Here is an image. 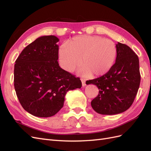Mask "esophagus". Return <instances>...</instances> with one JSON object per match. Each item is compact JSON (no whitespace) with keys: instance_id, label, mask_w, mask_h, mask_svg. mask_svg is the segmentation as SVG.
<instances>
[{"instance_id":"1","label":"esophagus","mask_w":151,"mask_h":151,"mask_svg":"<svg viewBox=\"0 0 151 151\" xmlns=\"http://www.w3.org/2000/svg\"><path fill=\"white\" fill-rule=\"evenodd\" d=\"M81 82H82V86H83V87L85 86L86 85V81L84 79H81Z\"/></svg>"}]
</instances>
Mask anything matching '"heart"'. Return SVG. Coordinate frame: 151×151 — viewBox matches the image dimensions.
Wrapping results in <instances>:
<instances>
[{
  "label": "heart",
  "instance_id": "obj_1",
  "mask_svg": "<svg viewBox=\"0 0 151 151\" xmlns=\"http://www.w3.org/2000/svg\"><path fill=\"white\" fill-rule=\"evenodd\" d=\"M117 50L111 40L99 36H77L63 44L58 50L59 60L64 69L73 72L82 66L79 74L83 77H98L106 74L116 60Z\"/></svg>",
  "mask_w": 151,
  "mask_h": 151
}]
</instances>
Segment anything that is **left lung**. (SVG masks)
I'll use <instances>...</instances> for the list:
<instances>
[{"label": "left lung", "instance_id": "1", "mask_svg": "<svg viewBox=\"0 0 151 151\" xmlns=\"http://www.w3.org/2000/svg\"><path fill=\"white\" fill-rule=\"evenodd\" d=\"M115 63L106 74L89 80L99 89L91 106L101 115H116L125 111L133 103L139 88L140 74L138 56L129 46L118 42Z\"/></svg>", "mask_w": 151, "mask_h": 151}]
</instances>
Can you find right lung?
<instances>
[{
    "instance_id": "1",
    "label": "right lung",
    "mask_w": 151,
    "mask_h": 151,
    "mask_svg": "<svg viewBox=\"0 0 151 151\" xmlns=\"http://www.w3.org/2000/svg\"><path fill=\"white\" fill-rule=\"evenodd\" d=\"M58 42L55 36H40L16 60L14 83L17 98L35 116L55 115L63 106L68 91L82 87L79 77L59 66Z\"/></svg>"
}]
</instances>
